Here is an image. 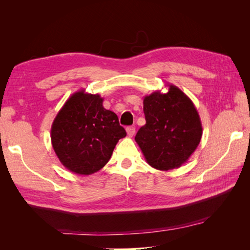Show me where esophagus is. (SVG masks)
Here are the masks:
<instances>
[{
    "instance_id": "1",
    "label": "esophagus",
    "mask_w": 250,
    "mask_h": 250,
    "mask_svg": "<svg viewBox=\"0 0 250 250\" xmlns=\"http://www.w3.org/2000/svg\"><path fill=\"white\" fill-rule=\"evenodd\" d=\"M126 132H127V135L128 137H133V134L135 132V128L132 127V126H129L126 128Z\"/></svg>"
}]
</instances>
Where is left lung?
<instances>
[{
  "label": "left lung",
  "mask_w": 250,
  "mask_h": 250,
  "mask_svg": "<svg viewBox=\"0 0 250 250\" xmlns=\"http://www.w3.org/2000/svg\"><path fill=\"white\" fill-rule=\"evenodd\" d=\"M144 98L146 124L140 128L138 143L147 163L157 170L179 168L198 147L202 125L192 100L177 86Z\"/></svg>",
  "instance_id": "obj_1"
}]
</instances>
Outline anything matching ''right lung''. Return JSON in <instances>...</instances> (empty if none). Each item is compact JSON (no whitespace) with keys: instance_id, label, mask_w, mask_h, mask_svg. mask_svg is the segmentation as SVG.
I'll use <instances>...</instances> for the list:
<instances>
[{"instance_id":"1","label":"right lung","mask_w":250,"mask_h":250,"mask_svg":"<svg viewBox=\"0 0 250 250\" xmlns=\"http://www.w3.org/2000/svg\"><path fill=\"white\" fill-rule=\"evenodd\" d=\"M125 137L118 116L103 107V98L84 89L66 100L51 127L52 146L60 163L80 175L102 169Z\"/></svg>"}]
</instances>
